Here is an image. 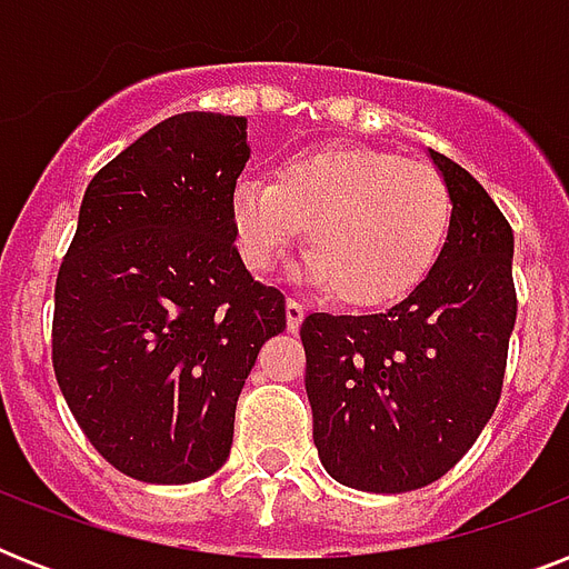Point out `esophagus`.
Listing matches in <instances>:
<instances>
[{
	"label": "esophagus",
	"instance_id": "1",
	"mask_svg": "<svg viewBox=\"0 0 569 569\" xmlns=\"http://www.w3.org/2000/svg\"><path fill=\"white\" fill-rule=\"evenodd\" d=\"M303 316H307V310H303V303H298V301H295V298H289V301H286V328H289L295 333V330L301 328Z\"/></svg>",
	"mask_w": 569,
	"mask_h": 569
}]
</instances>
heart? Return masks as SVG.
I'll list each match as a JSON object with an SVG mask.
<instances>
[{
  "label": "heart",
  "mask_w": 569,
  "mask_h": 569,
  "mask_svg": "<svg viewBox=\"0 0 569 569\" xmlns=\"http://www.w3.org/2000/svg\"><path fill=\"white\" fill-rule=\"evenodd\" d=\"M303 227V274L355 310L396 307L431 277L449 241L451 197L431 164L333 144L295 153L271 180L230 191L236 253L253 274L283 259Z\"/></svg>",
  "instance_id": "b5f03b06"
}]
</instances>
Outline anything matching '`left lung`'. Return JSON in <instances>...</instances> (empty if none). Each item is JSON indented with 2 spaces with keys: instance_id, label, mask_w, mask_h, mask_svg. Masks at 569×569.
Segmentation results:
<instances>
[{
  "instance_id": "left-lung-1",
  "label": "left lung",
  "mask_w": 569,
  "mask_h": 569,
  "mask_svg": "<svg viewBox=\"0 0 569 569\" xmlns=\"http://www.w3.org/2000/svg\"><path fill=\"white\" fill-rule=\"evenodd\" d=\"M428 156L451 197L431 277L387 312L301 325L321 467L366 493L419 490L472 449L499 405L517 321L511 223L472 173Z\"/></svg>"
}]
</instances>
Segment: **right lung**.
I'll return each instance as SVG.
<instances>
[{"instance_id": "add662e5", "label": "right lung", "mask_w": 569, "mask_h": 569, "mask_svg": "<svg viewBox=\"0 0 569 569\" xmlns=\"http://www.w3.org/2000/svg\"><path fill=\"white\" fill-rule=\"evenodd\" d=\"M248 120L156 123L84 189L56 280L52 366L91 446L123 476L189 485L230 458L236 401L286 301L236 253L230 191Z\"/></svg>"}]
</instances>
